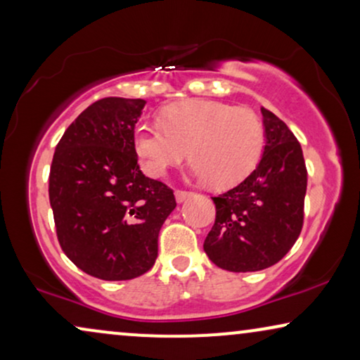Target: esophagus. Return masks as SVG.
<instances>
[{"label":"esophagus","mask_w":360,"mask_h":360,"mask_svg":"<svg viewBox=\"0 0 360 360\" xmlns=\"http://www.w3.org/2000/svg\"><path fill=\"white\" fill-rule=\"evenodd\" d=\"M174 195H176V201H177V202H184L186 199L193 195V193H189V191H181V189H177L176 193H174Z\"/></svg>","instance_id":"34e87169"}]
</instances>
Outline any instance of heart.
<instances>
[{"label":"heart","mask_w":360,"mask_h":360,"mask_svg":"<svg viewBox=\"0 0 360 360\" xmlns=\"http://www.w3.org/2000/svg\"><path fill=\"white\" fill-rule=\"evenodd\" d=\"M161 122L136 126L133 143L139 165L161 177L189 156L191 174L216 188H231L256 169L266 148V129L256 112L212 99L167 106Z\"/></svg>","instance_id":"1"}]
</instances>
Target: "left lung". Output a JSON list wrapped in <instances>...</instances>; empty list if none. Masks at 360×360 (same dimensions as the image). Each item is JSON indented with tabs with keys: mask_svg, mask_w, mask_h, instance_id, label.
Instances as JSON below:
<instances>
[{
	"mask_svg": "<svg viewBox=\"0 0 360 360\" xmlns=\"http://www.w3.org/2000/svg\"><path fill=\"white\" fill-rule=\"evenodd\" d=\"M266 148L256 169L217 198L216 221L204 240L221 269L254 272L274 266L290 251L304 224L307 169L292 131L261 109Z\"/></svg>",
	"mask_w": 360,
	"mask_h": 360,
	"instance_id": "8db88e82",
	"label": "left lung"
}]
</instances>
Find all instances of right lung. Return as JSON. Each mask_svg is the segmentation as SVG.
Segmentation results:
<instances>
[{
  "label": "right lung",
  "instance_id": "right-lung-1",
  "mask_svg": "<svg viewBox=\"0 0 360 360\" xmlns=\"http://www.w3.org/2000/svg\"><path fill=\"white\" fill-rule=\"evenodd\" d=\"M144 99L103 98L59 139L49 171V204L61 249L103 281L143 276L176 207L172 189L141 172L134 126Z\"/></svg>",
  "mask_w": 360,
  "mask_h": 360
}]
</instances>
